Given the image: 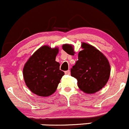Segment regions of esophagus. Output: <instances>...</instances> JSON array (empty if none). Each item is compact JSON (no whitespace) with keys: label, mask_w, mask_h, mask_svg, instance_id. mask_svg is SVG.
<instances>
[{"label":"esophagus","mask_w":129,"mask_h":129,"mask_svg":"<svg viewBox=\"0 0 129 129\" xmlns=\"http://www.w3.org/2000/svg\"><path fill=\"white\" fill-rule=\"evenodd\" d=\"M70 73H71L70 71H67L65 72V74H67V75H69V74H70Z\"/></svg>","instance_id":"obj_1"}]
</instances>
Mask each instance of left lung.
Segmentation results:
<instances>
[{"instance_id": "left-lung-1", "label": "left lung", "mask_w": 129, "mask_h": 129, "mask_svg": "<svg viewBox=\"0 0 129 129\" xmlns=\"http://www.w3.org/2000/svg\"><path fill=\"white\" fill-rule=\"evenodd\" d=\"M81 48L78 60L71 71V76L78 80V86L81 91L92 94L106 85L110 76V64L105 55L93 46L82 43ZM62 49L69 55H74L71 44H63Z\"/></svg>"}]
</instances>
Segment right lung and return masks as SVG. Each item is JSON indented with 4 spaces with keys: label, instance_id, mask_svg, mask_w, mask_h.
Returning <instances> with one entry per match:
<instances>
[{
    "label": "right lung",
    "instance_id": "add662e5",
    "mask_svg": "<svg viewBox=\"0 0 129 129\" xmlns=\"http://www.w3.org/2000/svg\"><path fill=\"white\" fill-rule=\"evenodd\" d=\"M58 48L44 45L28 58L23 69L24 81L32 93L48 97L56 91L64 73L55 61Z\"/></svg>",
    "mask_w": 129,
    "mask_h": 129
}]
</instances>
